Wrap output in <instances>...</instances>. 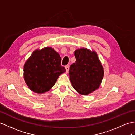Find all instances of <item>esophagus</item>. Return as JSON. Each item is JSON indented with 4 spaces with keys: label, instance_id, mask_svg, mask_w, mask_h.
I'll return each instance as SVG.
<instances>
[{
    "label": "esophagus",
    "instance_id": "34e87169",
    "mask_svg": "<svg viewBox=\"0 0 135 135\" xmlns=\"http://www.w3.org/2000/svg\"><path fill=\"white\" fill-rule=\"evenodd\" d=\"M65 69H66V70L67 73H68L69 70V65H66L65 66Z\"/></svg>",
    "mask_w": 135,
    "mask_h": 135
}]
</instances>
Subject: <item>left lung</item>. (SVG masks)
<instances>
[{
    "label": "left lung",
    "instance_id": "8db88e82",
    "mask_svg": "<svg viewBox=\"0 0 135 135\" xmlns=\"http://www.w3.org/2000/svg\"><path fill=\"white\" fill-rule=\"evenodd\" d=\"M76 61L72 64L69 74L72 86L78 93L88 95L99 88L104 71L97 53L86 48L74 51Z\"/></svg>",
    "mask_w": 135,
    "mask_h": 135
}]
</instances>
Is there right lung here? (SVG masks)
Instances as JSON below:
<instances>
[{
	"mask_svg": "<svg viewBox=\"0 0 135 135\" xmlns=\"http://www.w3.org/2000/svg\"><path fill=\"white\" fill-rule=\"evenodd\" d=\"M61 58L54 49L46 47L35 50L24 65V79L30 89L37 93L49 91L66 69Z\"/></svg>",
	"mask_w": 135,
	"mask_h": 135,
	"instance_id": "add662e5",
	"label": "right lung"
}]
</instances>
